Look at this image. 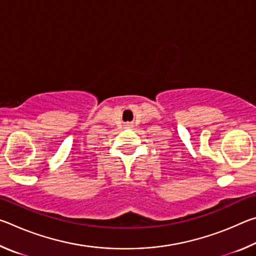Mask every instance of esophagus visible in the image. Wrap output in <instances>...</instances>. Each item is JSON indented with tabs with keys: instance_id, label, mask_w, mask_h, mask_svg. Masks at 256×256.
<instances>
[{
	"instance_id": "esophagus-1",
	"label": "esophagus",
	"mask_w": 256,
	"mask_h": 256,
	"mask_svg": "<svg viewBox=\"0 0 256 256\" xmlns=\"http://www.w3.org/2000/svg\"><path fill=\"white\" fill-rule=\"evenodd\" d=\"M128 126H131V125H128Z\"/></svg>"
}]
</instances>
